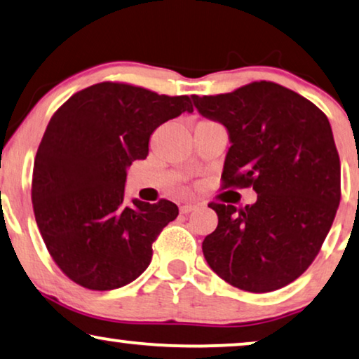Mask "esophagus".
<instances>
[{
  "label": "esophagus",
  "instance_id": "1",
  "mask_svg": "<svg viewBox=\"0 0 359 359\" xmlns=\"http://www.w3.org/2000/svg\"><path fill=\"white\" fill-rule=\"evenodd\" d=\"M195 208H196V205H190V203L182 205V206H180V213H182V215H189V213H191V211H194Z\"/></svg>",
  "mask_w": 359,
  "mask_h": 359
}]
</instances>
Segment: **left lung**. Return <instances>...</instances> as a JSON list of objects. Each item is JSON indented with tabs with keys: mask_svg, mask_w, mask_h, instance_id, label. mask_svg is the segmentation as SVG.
Returning a JSON list of instances; mask_svg holds the SVG:
<instances>
[{
	"mask_svg": "<svg viewBox=\"0 0 359 359\" xmlns=\"http://www.w3.org/2000/svg\"><path fill=\"white\" fill-rule=\"evenodd\" d=\"M194 104L229 131L221 187L257 191L255 203L244 208L208 205L218 215V228L205 237V259L239 290H280L314 262L340 203V158L329 118L311 100L271 81L194 95Z\"/></svg>",
	"mask_w": 359,
	"mask_h": 359,
	"instance_id": "1",
	"label": "left lung"
}]
</instances>
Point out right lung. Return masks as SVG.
<instances>
[{
	"instance_id": "1",
	"label": "right lung",
	"mask_w": 359,
	"mask_h": 359,
	"mask_svg": "<svg viewBox=\"0 0 359 359\" xmlns=\"http://www.w3.org/2000/svg\"><path fill=\"white\" fill-rule=\"evenodd\" d=\"M182 112H194L189 95L104 81L50 118L34 161V215L48 254L76 285L115 290L148 269L153 242L179 208L164 198L128 201L127 168L146 159L153 131Z\"/></svg>"
}]
</instances>
